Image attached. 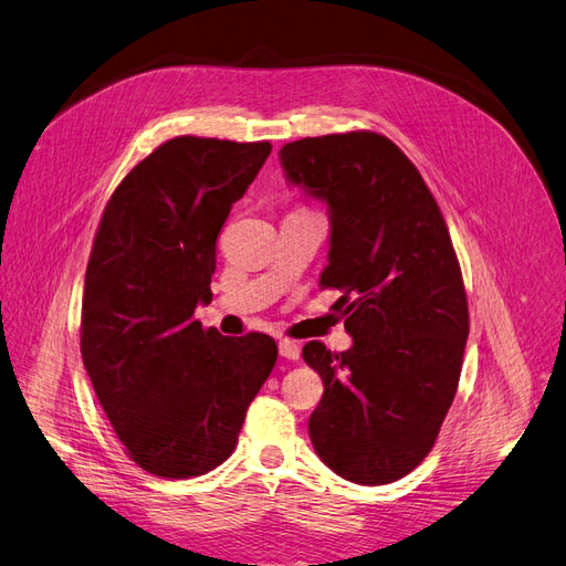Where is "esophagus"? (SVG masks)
<instances>
[{
  "label": "esophagus",
  "instance_id": "obj_1",
  "mask_svg": "<svg viewBox=\"0 0 566 566\" xmlns=\"http://www.w3.org/2000/svg\"><path fill=\"white\" fill-rule=\"evenodd\" d=\"M279 354L283 358H287V361H300L302 349H300L297 342H293V339H279Z\"/></svg>",
  "mask_w": 566,
  "mask_h": 566
}]
</instances>
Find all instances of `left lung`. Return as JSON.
Masks as SVG:
<instances>
[{"label":"left lung","instance_id":"left-lung-1","mask_svg":"<svg viewBox=\"0 0 566 566\" xmlns=\"http://www.w3.org/2000/svg\"><path fill=\"white\" fill-rule=\"evenodd\" d=\"M285 179L328 205L323 287H337L354 345L306 342L323 380L310 418L318 458L342 479L380 486L432 451L453 403L470 333L460 264L439 205L387 136H310L279 150Z\"/></svg>","mask_w":566,"mask_h":566}]
</instances>
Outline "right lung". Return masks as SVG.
Segmentation results:
<instances>
[{
	"instance_id": "obj_1",
	"label": "right lung",
	"mask_w": 566,
	"mask_h": 566,
	"mask_svg": "<svg viewBox=\"0 0 566 566\" xmlns=\"http://www.w3.org/2000/svg\"><path fill=\"white\" fill-rule=\"evenodd\" d=\"M269 153V142L177 136L119 181L101 217L80 352L117 439L156 476L221 465L276 366L269 335L224 337L193 321L212 300L217 235Z\"/></svg>"
}]
</instances>
